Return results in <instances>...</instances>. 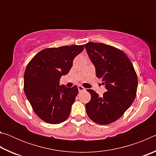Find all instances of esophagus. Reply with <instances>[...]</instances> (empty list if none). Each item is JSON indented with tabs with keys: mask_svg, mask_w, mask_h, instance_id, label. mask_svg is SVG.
Segmentation results:
<instances>
[{
	"mask_svg": "<svg viewBox=\"0 0 156 156\" xmlns=\"http://www.w3.org/2000/svg\"><path fill=\"white\" fill-rule=\"evenodd\" d=\"M78 91H80V92L83 91L85 90V89H84V88L83 87H82V86H80V85H79V86L78 87Z\"/></svg>",
	"mask_w": 156,
	"mask_h": 156,
	"instance_id": "esophagus-1",
	"label": "esophagus"
}]
</instances>
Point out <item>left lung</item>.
<instances>
[{
  "label": "left lung",
  "mask_w": 156,
  "mask_h": 156,
  "mask_svg": "<svg viewBox=\"0 0 156 156\" xmlns=\"http://www.w3.org/2000/svg\"><path fill=\"white\" fill-rule=\"evenodd\" d=\"M107 91L99 96L88 89L91 98L85 105L89 118L98 125L117 120L131 106L136 96L138 77L130 59L122 51L103 43L89 42L84 44Z\"/></svg>",
  "instance_id": "1"
}]
</instances>
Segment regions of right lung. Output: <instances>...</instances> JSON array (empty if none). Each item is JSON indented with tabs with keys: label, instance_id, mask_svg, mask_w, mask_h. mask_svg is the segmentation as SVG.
<instances>
[{
	"label": "right lung",
	"instance_id": "1",
	"mask_svg": "<svg viewBox=\"0 0 156 156\" xmlns=\"http://www.w3.org/2000/svg\"><path fill=\"white\" fill-rule=\"evenodd\" d=\"M83 45L47 48L38 52L26 67L24 91L34 112L44 122L59 124L68 118L78 93L77 86L60 85Z\"/></svg>",
	"mask_w": 156,
	"mask_h": 156
}]
</instances>
